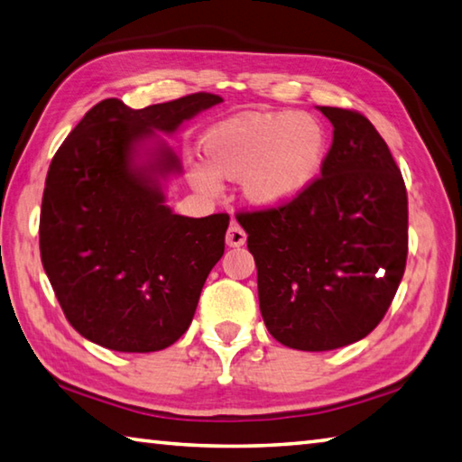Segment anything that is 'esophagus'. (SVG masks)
<instances>
[{
    "instance_id": "34e87169",
    "label": "esophagus",
    "mask_w": 462,
    "mask_h": 462,
    "mask_svg": "<svg viewBox=\"0 0 462 462\" xmlns=\"http://www.w3.org/2000/svg\"><path fill=\"white\" fill-rule=\"evenodd\" d=\"M246 242V232L238 222H232L228 232H226V245L232 248H238Z\"/></svg>"
}]
</instances>
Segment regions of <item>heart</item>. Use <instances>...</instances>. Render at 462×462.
<instances>
[{
	"mask_svg": "<svg viewBox=\"0 0 462 462\" xmlns=\"http://www.w3.org/2000/svg\"><path fill=\"white\" fill-rule=\"evenodd\" d=\"M206 170L199 188L216 189V178L236 180L242 194L260 208L292 202L321 173L327 133L307 113H245L217 123L202 139Z\"/></svg>",
	"mask_w": 462,
	"mask_h": 462,
	"instance_id": "1",
	"label": "heart"
}]
</instances>
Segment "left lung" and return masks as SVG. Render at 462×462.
Listing matches in <instances>:
<instances>
[{
    "mask_svg": "<svg viewBox=\"0 0 462 462\" xmlns=\"http://www.w3.org/2000/svg\"><path fill=\"white\" fill-rule=\"evenodd\" d=\"M333 125L321 175L279 208L238 212L268 333L300 351L364 339L404 276L408 196L388 145L362 113L319 106Z\"/></svg>",
    "mask_w": 462,
    "mask_h": 462,
    "instance_id": "obj_1",
    "label": "left lung"
}]
</instances>
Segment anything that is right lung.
Listing matches in <instances>:
<instances>
[{
    "instance_id": "right-lung-1",
    "label": "right lung",
    "mask_w": 462,
    "mask_h": 462,
    "mask_svg": "<svg viewBox=\"0 0 462 462\" xmlns=\"http://www.w3.org/2000/svg\"><path fill=\"white\" fill-rule=\"evenodd\" d=\"M209 92L129 108L105 98L58 147L40 212V256L69 323L125 354L178 341L194 319L209 271L224 254L228 214L188 217L167 208L157 175L180 171L170 147L135 165L141 141L173 133Z\"/></svg>"
}]
</instances>
